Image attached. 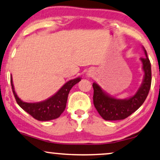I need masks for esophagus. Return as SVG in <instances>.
<instances>
[{"mask_svg": "<svg viewBox=\"0 0 160 160\" xmlns=\"http://www.w3.org/2000/svg\"><path fill=\"white\" fill-rule=\"evenodd\" d=\"M88 75H89V76H90V74H88Z\"/></svg>", "mask_w": 160, "mask_h": 160, "instance_id": "1", "label": "esophagus"}]
</instances>
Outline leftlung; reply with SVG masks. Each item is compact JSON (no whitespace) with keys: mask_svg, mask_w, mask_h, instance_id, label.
Returning a JSON list of instances; mask_svg holds the SVG:
<instances>
[{"mask_svg":"<svg viewBox=\"0 0 160 160\" xmlns=\"http://www.w3.org/2000/svg\"><path fill=\"white\" fill-rule=\"evenodd\" d=\"M143 50L145 57L140 60L145 75L142 83L134 96L125 99H118L106 93L95 82L92 84L94 106L104 120L125 119L139 109L146 99L151 84V68L146 50L144 47Z\"/></svg>","mask_w":160,"mask_h":160,"instance_id":"8db88e82","label":"left lung"}]
</instances>
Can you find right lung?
Returning <instances> with one entry per match:
<instances>
[{"label": "right lung", "instance_id": "obj_1", "mask_svg": "<svg viewBox=\"0 0 160 160\" xmlns=\"http://www.w3.org/2000/svg\"><path fill=\"white\" fill-rule=\"evenodd\" d=\"M81 78H76L70 80L62 86V88L55 95L47 98V100L35 103H28L23 102L18 98L12 83V78L11 77V85L12 92L17 103L23 110L31 115L38 121H50L58 118L65 110L68 101V94L71 88L75 84L79 82Z\"/></svg>", "mask_w": 160, "mask_h": 160}]
</instances>
